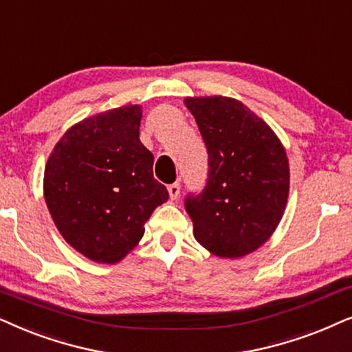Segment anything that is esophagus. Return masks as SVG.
<instances>
[{"mask_svg":"<svg viewBox=\"0 0 352 352\" xmlns=\"http://www.w3.org/2000/svg\"><path fill=\"white\" fill-rule=\"evenodd\" d=\"M179 190H181L179 182H173V184L168 186V192H170L171 200H176L177 199V195H179Z\"/></svg>","mask_w":352,"mask_h":352,"instance_id":"esophagus-1","label":"esophagus"}]
</instances>
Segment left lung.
<instances>
[{
	"mask_svg": "<svg viewBox=\"0 0 352 352\" xmlns=\"http://www.w3.org/2000/svg\"><path fill=\"white\" fill-rule=\"evenodd\" d=\"M208 152V179L186 199L194 237L221 258L244 257L280 225L289 194V163L281 140L239 100L187 97Z\"/></svg>",
	"mask_w": 352,
	"mask_h": 352,
	"instance_id": "obj_1",
	"label": "left lung"
}]
</instances>
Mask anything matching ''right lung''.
Returning a JSON list of instances; mask_svg holds the SVG:
<instances>
[{"mask_svg": "<svg viewBox=\"0 0 352 352\" xmlns=\"http://www.w3.org/2000/svg\"><path fill=\"white\" fill-rule=\"evenodd\" d=\"M140 104L108 109L71 126L50 153L45 202L66 243L98 263H116L139 244L165 204L153 155L139 139Z\"/></svg>", "mask_w": 352, "mask_h": 352, "instance_id": "add662e5", "label": "right lung"}]
</instances>
